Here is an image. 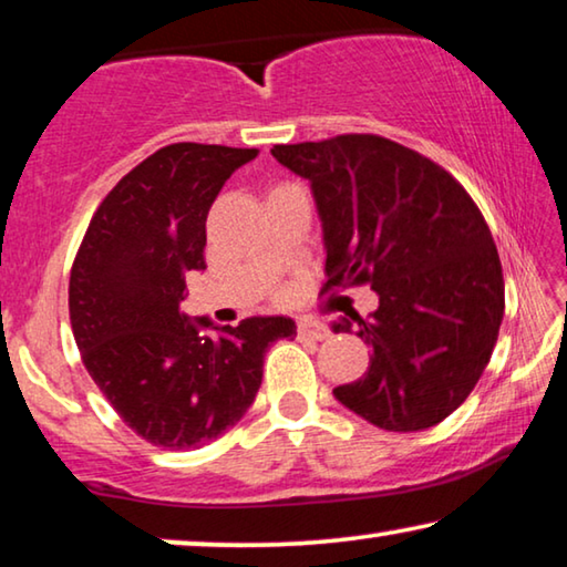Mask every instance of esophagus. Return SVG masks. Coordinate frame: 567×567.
Returning a JSON list of instances; mask_svg holds the SVG:
<instances>
[{"label": "esophagus", "mask_w": 567, "mask_h": 567, "mask_svg": "<svg viewBox=\"0 0 567 567\" xmlns=\"http://www.w3.org/2000/svg\"><path fill=\"white\" fill-rule=\"evenodd\" d=\"M297 334L301 340H324L330 332H327V327L322 322H315V319H299Z\"/></svg>", "instance_id": "34e87169"}]
</instances>
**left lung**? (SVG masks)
I'll return each instance as SVG.
<instances>
[{
    "label": "left lung",
    "mask_w": 567,
    "mask_h": 567,
    "mask_svg": "<svg viewBox=\"0 0 567 567\" xmlns=\"http://www.w3.org/2000/svg\"><path fill=\"white\" fill-rule=\"evenodd\" d=\"M270 155L311 184L324 289L379 293L368 319L332 324H355L373 350L363 379L334 399L389 432L440 424L475 389L504 319L502 260L481 209L445 168L379 135L274 145Z\"/></svg>",
    "instance_id": "obj_1"
}]
</instances>
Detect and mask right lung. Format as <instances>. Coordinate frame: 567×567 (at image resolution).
Wrapping results in <instances>:
<instances>
[{
  "label": "right lung",
  "instance_id": "1",
  "mask_svg": "<svg viewBox=\"0 0 567 567\" xmlns=\"http://www.w3.org/2000/svg\"><path fill=\"white\" fill-rule=\"evenodd\" d=\"M256 155L161 147L104 196L73 260L69 311L81 360L122 422L163 450H196L240 422L264 381L268 344L297 338L289 317L215 327L178 309L186 276L207 268L212 202Z\"/></svg>",
  "mask_w": 567,
  "mask_h": 567
}]
</instances>
